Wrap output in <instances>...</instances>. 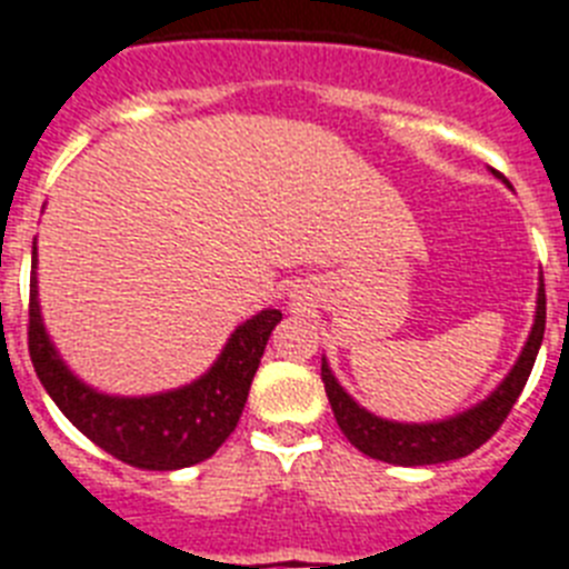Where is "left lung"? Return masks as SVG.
I'll list each match as a JSON object with an SVG mask.
<instances>
[{"label":"left lung","instance_id":"1","mask_svg":"<svg viewBox=\"0 0 569 569\" xmlns=\"http://www.w3.org/2000/svg\"><path fill=\"white\" fill-rule=\"evenodd\" d=\"M543 322H547V296H543L541 279L538 281L536 322H532V331H529L521 357L516 359L512 371L503 377L501 386L495 388L487 400H480L478 406L460 411L455 417L435 420V423H397V420L371 415L339 386L331 366H328V359H322L325 395L331 400L339 429L362 455L395 466H431L472 455L475 449L487 443L495 431L501 429L516 400L521 397L523 386L529 380V371L536 366L538 348H541Z\"/></svg>","mask_w":569,"mask_h":569}]
</instances>
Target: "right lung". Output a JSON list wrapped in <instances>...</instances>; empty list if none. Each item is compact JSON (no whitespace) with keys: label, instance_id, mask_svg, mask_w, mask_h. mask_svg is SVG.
<instances>
[{"label":"right lung","instance_id":"add662e5","mask_svg":"<svg viewBox=\"0 0 569 569\" xmlns=\"http://www.w3.org/2000/svg\"><path fill=\"white\" fill-rule=\"evenodd\" d=\"M281 310L267 308L230 333L210 371L189 386L146 397L103 395L82 382L62 362L46 331L37 290V241H33L31 305H28V351L62 415L111 458L149 472H172L212 458L244 411L250 382L259 371L264 345L279 325Z\"/></svg>","mask_w":569,"mask_h":569}]
</instances>
